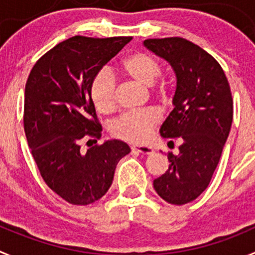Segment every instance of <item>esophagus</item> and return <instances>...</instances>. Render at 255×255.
I'll return each mask as SVG.
<instances>
[{"mask_svg":"<svg viewBox=\"0 0 255 255\" xmlns=\"http://www.w3.org/2000/svg\"><path fill=\"white\" fill-rule=\"evenodd\" d=\"M132 150L133 152L142 153V154H152V153L154 152V150L150 147H148V145H132Z\"/></svg>","mask_w":255,"mask_h":255,"instance_id":"34e87169","label":"esophagus"}]
</instances>
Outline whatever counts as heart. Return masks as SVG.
I'll use <instances>...</instances> for the list:
<instances>
[{"label":"heart","instance_id":"heart-1","mask_svg":"<svg viewBox=\"0 0 255 255\" xmlns=\"http://www.w3.org/2000/svg\"><path fill=\"white\" fill-rule=\"evenodd\" d=\"M123 72L135 82L152 88L157 100L165 102L169 98V85L159 77L162 66L157 57L148 52H134L121 63ZM90 96L93 105L101 113H112L116 108L117 83L107 68H102L93 76L90 86ZM160 117L152 108L127 112L112 123L111 132L115 137L130 143H143L150 137Z\"/></svg>","mask_w":255,"mask_h":255}]
</instances>
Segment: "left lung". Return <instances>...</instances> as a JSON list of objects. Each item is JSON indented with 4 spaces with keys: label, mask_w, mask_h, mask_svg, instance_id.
<instances>
[{
    "label": "left lung",
    "mask_w": 255,
    "mask_h": 255,
    "mask_svg": "<svg viewBox=\"0 0 255 255\" xmlns=\"http://www.w3.org/2000/svg\"><path fill=\"white\" fill-rule=\"evenodd\" d=\"M170 63L177 77L172 112L159 132L179 138V154H168L167 172L153 180L160 198L175 206L194 201L208 187L233 121V98L223 68L199 46L180 37L145 39Z\"/></svg>",
    "instance_id": "obj_1"
}]
</instances>
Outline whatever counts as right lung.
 <instances>
[{
    "instance_id": "right-lung-1",
    "label": "right lung",
    "mask_w": 255,
    "mask_h": 255,
    "mask_svg": "<svg viewBox=\"0 0 255 255\" xmlns=\"http://www.w3.org/2000/svg\"><path fill=\"white\" fill-rule=\"evenodd\" d=\"M130 39L71 37L44 53L27 78V142L46 184L71 204L87 206L102 198L117 163L130 152L118 139L81 148L88 138L97 143L102 132L90 96L91 81Z\"/></svg>"
}]
</instances>
